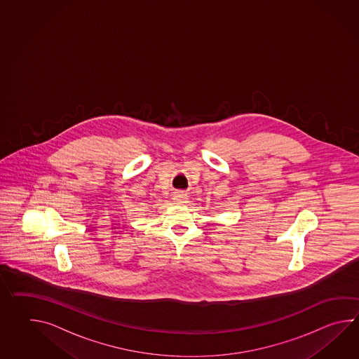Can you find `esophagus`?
Wrapping results in <instances>:
<instances>
[{
	"label": "esophagus",
	"mask_w": 359,
	"mask_h": 359,
	"mask_svg": "<svg viewBox=\"0 0 359 359\" xmlns=\"http://www.w3.org/2000/svg\"><path fill=\"white\" fill-rule=\"evenodd\" d=\"M188 199L189 198L185 194L179 193V194H176L175 197H174V203H176V205H185V203H188Z\"/></svg>",
	"instance_id": "esophagus-1"
}]
</instances>
